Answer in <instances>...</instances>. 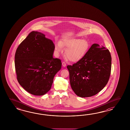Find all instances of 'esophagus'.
Returning a JSON list of instances; mask_svg holds the SVG:
<instances>
[{"mask_svg": "<svg viewBox=\"0 0 130 130\" xmlns=\"http://www.w3.org/2000/svg\"><path fill=\"white\" fill-rule=\"evenodd\" d=\"M62 65L63 67H65L66 66V64L65 63V62H62Z\"/></svg>", "mask_w": 130, "mask_h": 130, "instance_id": "esophagus-1", "label": "esophagus"}]
</instances>
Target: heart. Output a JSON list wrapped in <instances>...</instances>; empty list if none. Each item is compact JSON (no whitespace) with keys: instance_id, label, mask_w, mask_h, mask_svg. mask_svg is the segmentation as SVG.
Here are the masks:
<instances>
[{"instance_id":"1","label":"heart","mask_w":130,"mask_h":130,"mask_svg":"<svg viewBox=\"0 0 130 130\" xmlns=\"http://www.w3.org/2000/svg\"><path fill=\"white\" fill-rule=\"evenodd\" d=\"M63 47H65V55L71 62H77L86 54L90 44L85 40L79 39H67L56 44L55 51L58 54L62 52Z\"/></svg>"}]
</instances>
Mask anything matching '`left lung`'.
I'll return each mask as SVG.
<instances>
[{
  "instance_id": "obj_1",
  "label": "left lung",
  "mask_w": 130,
  "mask_h": 130,
  "mask_svg": "<svg viewBox=\"0 0 130 130\" xmlns=\"http://www.w3.org/2000/svg\"><path fill=\"white\" fill-rule=\"evenodd\" d=\"M111 66L109 51L98 44H92L83 59L67 66L72 90L82 98L97 94L108 82Z\"/></svg>"
}]
</instances>
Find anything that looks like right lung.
I'll use <instances>...</instances> for the list:
<instances>
[{"label":"right lung","mask_w":130,"mask_h":130,"mask_svg":"<svg viewBox=\"0 0 130 130\" xmlns=\"http://www.w3.org/2000/svg\"><path fill=\"white\" fill-rule=\"evenodd\" d=\"M55 45L41 32L32 31L17 48L15 65L20 85L34 95L45 94L61 68V60L53 57Z\"/></svg>","instance_id":"right-lung-1"}]
</instances>
